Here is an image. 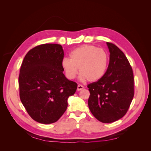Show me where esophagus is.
I'll return each instance as SVG.
<instances>
[{
  "label": "esophagus",
  "mask_w": 151,
  "mask_h": 151,
  "mask_svg": "<svg viewBox=\"0 0 151 151\" xmlns=\"http://www.w3.org/2000/svg\"><path fill=\"white\" fill-rule=\"evenodd\" d=\"M84 89V86L83 85L79 84L78 86H77V91H79L82 89Z\"/></svg>",
  "instance_id": "34e87169"
}]
</instances>
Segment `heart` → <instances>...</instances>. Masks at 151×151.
Listing matches in <instances>:
<instances>
[{
	"label": "heart",
	"instance_id": "1",
	"mask_svg": "<svg viewBox=\"0 0 151 151\" xmlns=\"http://www.w3.org/2000/svg\"><path fill=\"white\" fill-rule=\"evenodd\" d=\"M70 59L63 58L62 67L68 79H74L79 73L81 81L94 83L101 79L106 72L108 56L103 49L93 45H84L70 52Z\"/></svg>",
	"mask_w": 151,
	"mask_h": 151
}]
</instances>
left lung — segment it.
<instances>
[{
    "label": "left lung",
    "mask_w": 151,
    "mask_h": 151,
    "mask_svg": "<svg viewBox=\"0 0 151 151\" xmlns=\"http://www.w3.org/2000/svg\"><path fill=\"white\" fill-rule=\"evenodd\" d=\"M109 62L106 73L88 85V106L93 116L103 123H112L127 113L134 96V74L125 54L115 45L106 43Z\"/></svg>",
    "instance_id": "left-lung-1"
}]
</instances>
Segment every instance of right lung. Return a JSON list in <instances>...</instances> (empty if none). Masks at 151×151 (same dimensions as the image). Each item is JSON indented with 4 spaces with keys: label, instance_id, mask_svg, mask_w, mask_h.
<instances>
[{
    "label": "right lung",
    "instance_id": "1",
    "mask_svg": "<svg viewBox=\"0 0 151 151\" xmlns=\"http://www.w3.org/2000/svg\"><path fill=\"white\" fill-rule=\"evenodd\" d=\"M63 50L58 44L32 48L22 61L19 76V96L29 115L43 124L56 122L66 111L68 97L77 84L63 73Z\"/></svg>",
    "mask_w": 151,
    "mask_h": 151
}]
</instances>
